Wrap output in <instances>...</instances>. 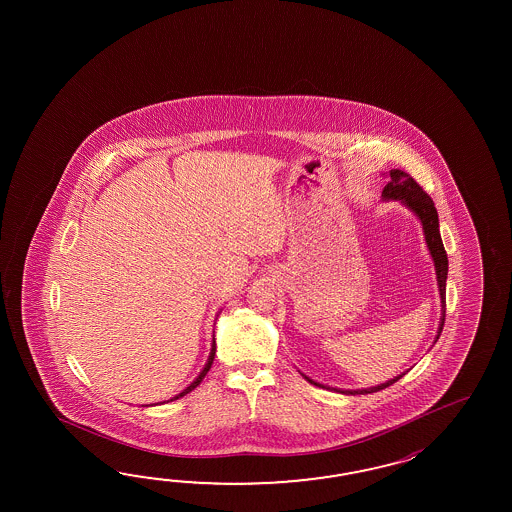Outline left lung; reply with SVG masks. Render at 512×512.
I'll return each instance as SVG.
<instances>
[{
    "label": "left lung",
    "mask_w": 512,
    "mask_h": 512,
    "mask_svg": "<svg viewBox=\"0 0 512 512\" xmlns=\"http://www.w3.org/2000/svg\"><path fill=\"white\" fill-rule=\"evenodd\" d=\"M382 199H395V201H401L404 207L410 208L414 212L415 216L421 221L423 225V232H425L426 245H428V251L432 254V260L435 265V276H437V285H439V294H441V322H439V329H437V338L443 331L445 326V313H446V274H448V258H446L445 247H443V240H441V234H439V218H437V210L434 207V201L432 197L426 194L425 190L421 186L415 183L414 177L410 174H406L403 170H392L390 172V181L388 185L384 186L382 190ZM404 375V373H403ZM403 375L399 377H393L388 382H382L379 386H373V388H366V390H338L342 393H364L379 392L384 390L388 386H392L393 382L399 381ZM305 377V375H304ZM307 381L315 386H322L326 388L324 384L315 382L309 377H305Z\"/></svg>",
    "instance_id": "obj_1"
}]
</instances>
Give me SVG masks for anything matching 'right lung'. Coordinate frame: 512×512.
Segmentation results:
<instances>
[{
    "label": "right lung",
    "mask_w": 512,
    "mask_h": 512,
    "mask_svg": "<svg viewBox=\"0 0 512 512\" xmlns=\"http://www.w3.org/2000/svg\"><path fill=\"white\" fill-rule=\"evenodd\" d=\"M214 355H216V340H214V338H212V349H210V355H208V360H207V364H205V368H203V370H201V373H199V375H197L196 381L192 382V384H190V386H188V388H185V390H183V392L179 393V395H175V397H172V399H170V401H175V399H179V397H183V395H186V393L192 392V390H194V388H197V386H199V384H201V381H203V379H205V375H207L208 370H210V366H212V362H214ZM170 401H164V403H170Z\"/></svg>",
    "instance_id": "obj_1"
}]
</instances>
